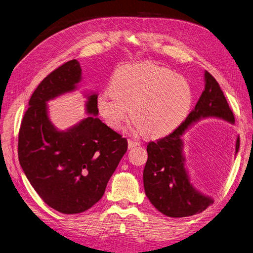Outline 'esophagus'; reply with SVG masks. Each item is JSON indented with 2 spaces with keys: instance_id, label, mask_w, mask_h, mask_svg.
<instances>
[{
  "instance_id": "34e87169",
  "label": "esophagus",
  "mask_w": 253,
  "mask_h": 253,
  "mask_svg": "<svg viewBox=\"0 0 253 253\" xmlns=\"http://www.w3.org/2000/svg\"><path fill=\"white\" fill-rule=\"evenodd\" d=\"M139 145H141V144H139L136 141H132V139H128V148L129 149H133V148H135V147H137Z\"/></svg>"
}]
</instances>
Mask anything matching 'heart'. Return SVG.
<instances>
[{
    "instance_id": "obj_1",
    "label": "heart",
    "mask_w": 253,
    "mask_h": 253,
    "mask_svg": "<svg viewBox=\"0 0 253 253\" xmlns=\"http://www.w3.org/2000/svg\"><path fill=\"white\" fill-rule=\"evenodd\" d=\"M189 81L173 71L151 63L126 64L111 80V90L97 98V107L106 124L119 130L129 115L133 129L150 136H163L178 126L193 104Z\"/></svg>"
}]
</instances>
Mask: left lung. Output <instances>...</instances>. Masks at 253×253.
<instances>
[{"label": "left lung", "instance_id": "1", "mask_svg": "<svg viewBox=\"0 0 253 253\" xmlns=\"http://www.w3.org/2000/svg\"><path fill=\"white\" fill-rule=\"evenodd\" d=\"M204 78V90L186 119L173 132L147 146L148 160L143 173L145 193L154 208L167 217H190L213 203L211 197L199 193L190 182L184 168L181 135L201 118L214 117L235 123V116L216 79L208 71ZM239 148L240 137L237 138L236 153Z\"/></svg>", "mask_w": 253, "mask_h": 253}]
</instances>
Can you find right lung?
<instances>
[{"mask_svg":"<svg viewBox=\"0 0 253 253\" xmlns=\"http://www.w3.org/2000/svg\"><path fill=\"white\" fill-rule=\"evenodd\" d=\"M80 63L73 59L49 74L36 87L18 132V161L41 198L62 213L90 209L126 153L125 137L98 115L96 93L87 97L88 116L67 131H58L48 117L46 102L76 88Z\"/></svg>","mask_w":253,"mask_h":253,"instance_id":"obj_1","label":"right lung"}]
</instances>
